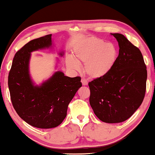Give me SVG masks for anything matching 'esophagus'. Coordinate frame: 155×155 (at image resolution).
<instances>
[{"label":"esophagus","instance_id":"esophagus-1","mask_svg":"<svg viewBox=\"0 0 155 155\" xmlns=\"http://www.w3.org/2000/svg\"><path fill=\"white\" fill-rule=\"evenodd\" d=\"M81 83L83 85H86L87 84V81L85 79V78H82Z\"/></svg>","mask_w":155,"mask_h":155}]
</instances>
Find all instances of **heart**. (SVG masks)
Here are the masks:
<instances>
[{
    "label": "heart",
    "instance_id": "obj_1",
    "mask_svg": "<svg viewBox=\"0 0 155 155\" xmlns=\"http://www.w3.org/2000/svg\"><path fill=\"white\" fill-rule=\"evenodd\" d=\"M117 55L114 44L105 42L102 39L89 38L74 50V57L68 58L67 63L75 70H80L78 63L85 64L84 71L92 78H98L109 72L114 66Z\"/></svg>",
    "mask_w": 155,
    "mask_h": 155
}]
</instances>
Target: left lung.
Listing matches in <instances>:
<instances>
[{
	"label": "left lung",
	"instance_id": "8db88e82",
	"mask_svg": "<svg viewBox=\"0 0 155 155\" xmlns=\"http://www.w3.org/2000/svg\"><path fill=\"white\" fill-rule=\"evenodd\" d=\"M111 35L118 42V56L107 74L88 83L89 101L100 120L118 123L129 118L143 101L147 70L139 48L123 35Z\"/></svg>",
	"mask_w": 155,
	"mask_h": 155
}]
</instances>
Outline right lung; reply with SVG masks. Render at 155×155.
Wrapping results in <instances>:
<instances>
[{
  "label": "right lung",
  "mask_w": 155,
  "mask_h": 155,
  "mask_svg": "<svg viewBox=\"0 0 155 155\" xmlns=\"http://www.w3.org/2000/svg\"><path fill=\"white\" fill-rule=\"evenodd\" d=\"M51 35L35 39L20 48L14 57L8 76L10 98L16 112L30 125L40 129L54 128L63 122L69 104L82 86L80 77H68L62 71L55 72L40 86L34 85L29 74L31 54L51 47Z\"/></svg>",
  "instance_id": "add662e5"
}]
</instances>
